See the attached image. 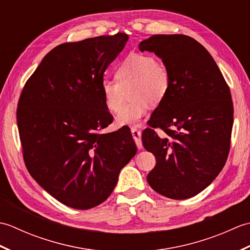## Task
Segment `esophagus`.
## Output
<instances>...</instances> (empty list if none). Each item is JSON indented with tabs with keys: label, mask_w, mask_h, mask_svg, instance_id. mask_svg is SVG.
<instances>
[{
	"label": "esophagus",
	"mask_w": 250,
	"mask_h": 250,
	"mask_svg": "<svg viewBox=\"0 0 250 250\" xmlns=\"http://www.w3.org/2000/svg\"><path fill=\"white\" fill-rule=\"evenodd\" d=\"M131 133H132V136H133V139H134V142H135L137 148H139V149H142V148H143L142 139H141L142 132L137 128H131Z\"/></svg>",
	"instance_id": "esophagus-1"
}]
</instances>
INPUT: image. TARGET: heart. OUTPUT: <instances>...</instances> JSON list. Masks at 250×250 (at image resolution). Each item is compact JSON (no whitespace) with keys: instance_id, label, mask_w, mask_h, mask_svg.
<instances>
[{"instance_id":"1","label":"heart","mask_w":250,"mask_h":250,"mask_svg":"<svg viewBox=\"0 0 250 250\" xmlns=\"http://www.w3.org/2000/svg\"><path fill=\"white\" fill-rule=\"evenodd\" d=\"M116 81L104 79L101 83L104 103L117 113L124 102L125 90L131 100L117 115L120 125H136L147 113L149 104L160 105L171 88V73L162 62L147 54H130L115 67Z\"/></svg>"}]
</instances>
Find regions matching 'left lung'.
I'll list each match as a JSON object with an SVG mask.
<instances>
[{
    "mask_svg": "<svg viewBox=\"0 0 250 250\" xmlns=\"http://www.w3.org/2000/svg\"><path fill=\"white\" fill-rule=\"evenodd\" d=\"M139 47L155 52L171 73L169 92L142 134L145 149L157 161L147 182L167 198H191L213 183L229 155L233 125L229 86L213 57L192 37L157 34ZM157 127L164 131L161 138Z\"/></svg>",
    "mask_w": 250,
    "mask_h": 250,
    "instance_id": "1",
    "label": "left lung"
}]
</instances>
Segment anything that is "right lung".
<instances>
[{
    "instance_id": "1",
    "label": "right lung",
    "mask_w": 250,
    "mask_h": 250,
    "mask_svg": "<svg viewBox=\"0 0 250 250\" xmlns=\"http://www.w3.org/2000/svg\"><path fill=\"white\" fill-rule=\"evenodd\" d=\"M128 39L117 33L57 46L20 94L17 125L25 167L72 208L103 203L137 150L128 130L101 132L113 121L101 92L104 72Z\"/></svg>"
}]
</instances>
